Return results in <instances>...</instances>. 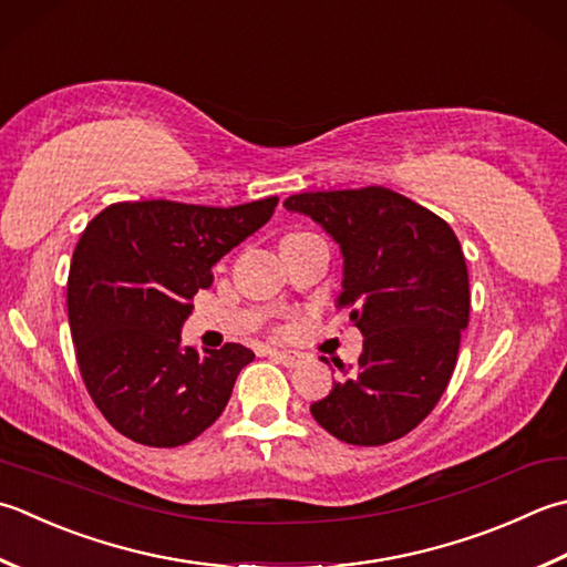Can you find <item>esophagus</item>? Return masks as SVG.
<instances>
[{
  "label": "esophagus",
  "instance_id": "1",
  "mask_svg": "<svg viewBox=\"0 0 567 567\" xmlns=\"http://www.w3.org/2000/svg\"><path fill=\"white\" fill-rule=\"evenodd\" d=\"M268 353H270V359H275L277 363L287 365V369H297V365L302 363V353H297V351H277V349H270Z\"/></svg>",
  "mask_w": 567,
  "mask_h": 567
}]
</instances>
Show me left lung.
<instances>
[{
    "label": "left lung",
    "mask_w": 567,
    "mask_h": 567,
    "mask_svg": "<svg viewBox=\"0 0 567 567\" xmlns=\"http://www.w3.org/2000/svg\"><path fill=\"white\" fill-rule=\"evenodd\" d=\"M341 246L343 292L363 334L353 365L312 415L361 447L401 440L445 393L470 321V275L447 220L385 186L307 192L285 202Z\"/></svg>",
    "instance_id": "left-lung-1"
}]
</instances>
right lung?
Returning a JSON list of instances; mask_svg holds the SVG:
<instances>
[{
  "label": "right lung",
  "mask_w": 567,
  "mask_h": 567,
  "mask_svg": "<svg viewBox=\"0 0 567 567\" xmlns=\"http://www.w3.org/2000/svg\"><path fill=\"white\" fill-rule=\"evenodd\" d=\"M275 206L277 196L230 208L120 202L85 226L69 272V324L81 379L120 435L179 447L224 413L255 353L240 343L198 353L182 347V324L214 282L210 268Z\"/></svg>",
  "instance_id": "right-lung-1"
}]
</instances>
